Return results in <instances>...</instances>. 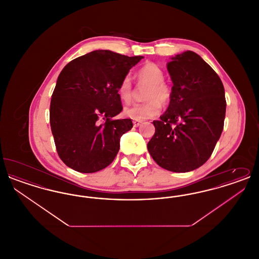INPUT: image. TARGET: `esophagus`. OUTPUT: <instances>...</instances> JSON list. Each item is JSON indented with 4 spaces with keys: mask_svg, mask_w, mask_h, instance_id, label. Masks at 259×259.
I'll list each match as a JSON object with an SVG mask.
<instances>
[{
    "mask_svg": "<svg viewBox=\"0 0 259 259\" xmlns=\"http://www.w3.org/2000/svg\"><path fill=\"white\" fill-rule=\"evenodd\" d=\"M141 121H138V120H133V125H134V127H139L140 125H141Z\"/></svg>",
    "mask_w": 259,
    "mask_h": 259,
    "instance_id": "1",
    "label": "esophagus"
}]
</instances>
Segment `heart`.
Instances as JSON below:
<instances>
[{
  "instance_id": "obj_1",
  "label": "heart",
  "mask_w": 259,
  "mask_h": 259,
  "mask_svg": "<svg viewBox=\"0 0 259 259\" xmlns=\"http://www.w3.org/2000/svg\"><path fill=\"white\" fill-rule=\"evenodd\" d=\"M137 76L141 83H147L149 87L146 92L147 102L134 104L126 107L123 113L125 116L134 120H146L157 115L161 110V105H167L172 98V89L164 82V72L154 63H147L138 72ZM120 100L128 104L133 96L132 81L129 75L125 76L117 88Z\"/></svg>"
}]
</instances>
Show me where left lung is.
<instances>
[{
	"label": "left lung",
	"mask_w": 259,
	"mask_h": 259,
	"mask_svg": "<svg viewBox=\"0 0 259 259\" xmlns=\"http://www.w3.org/2000/svg\"><path fill=\"white\" fill-rule=\"evenodd\" d=\"M167 70L172 98L160 119L153 121L148 152L168 171L190 172L209 159L222 135L224 87L209 64L190 50L171 57Z\"/></svg>",
	"instance_id": "1"
}]
</instances>
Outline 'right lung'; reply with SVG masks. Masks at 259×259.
Masks as SVG:
<instances>
[{
    "label": "right lung",
    "instance_id": "1",
    "mask_svg": "<svg viewBox=\"0 0 259 259\" xmlns=\"http://www.w3.org/2000/svg\"><path fill=\"white\" fill-rule=\"evenodd\" d=\"M143 56L94 50L65 66L50 102V120L61 160L79 172H95L115 158L132 120L122 111L117 88Z\"/></svg>",
    "mask_w": 259,
    "mask_h": 259
}]
</instances>
